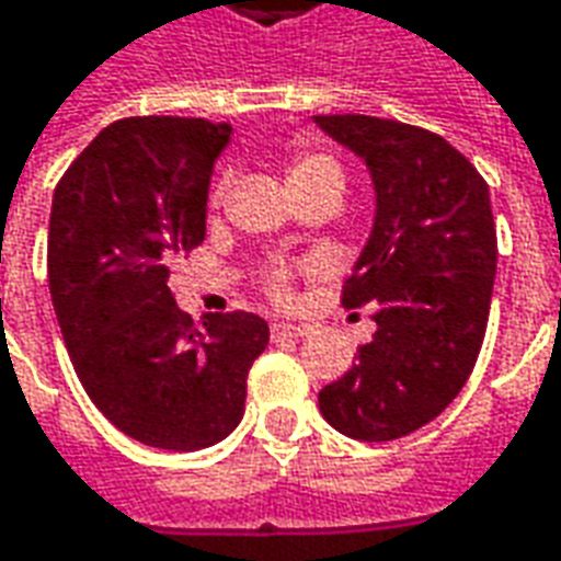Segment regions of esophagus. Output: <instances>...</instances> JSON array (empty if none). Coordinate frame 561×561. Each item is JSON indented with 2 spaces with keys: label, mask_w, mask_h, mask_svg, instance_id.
I'll return each instance as SVG.
<instances>
[{
  "label": "esophagus",
  "mask_w": 561,
  "mask_h": 561,
  "mask_svg": "<svg viewBox=\"0 0 561 561\" xmlns=\"http://www.w3.org/2000/svg\"><path fill=\"white\" fill-rule=\"evenodd\" d=\"M306 333H309V328H304V324H285V321H276V324L270 328V336H273V342L300 340V336H306Z\"/></svg>",
  "instance_id": "obj_1"
}]
</instances>
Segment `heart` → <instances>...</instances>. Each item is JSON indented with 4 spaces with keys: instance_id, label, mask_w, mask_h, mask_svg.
I'll use <instances>...</instances> for the list:
<instances>
[{
    "instance_id": "obj_1",
    "label": "heart",
    "mask_w": 561,
    "mask_h": 561,
    "mask_svg": "<svg viewBox=\"0 0 561 561\" xmlns=\"http://www.w3.org/2000/svg\"><path fill=\"white\" fill-rule=\"evenodd\" d=\"M231 171L219 173V180L213 183V192H209V204H213V207H219L221 201H225L228 188H231ZM321 180H342L340 161L330 159L324 152H300V156L291 161V168H288V183H291V188H300V185L309 183H321ZM294 276H297V270H294V264H288V261H270L267 267H264V273H261V285H264V294H267L273 304H291Z\"/></svg>"
}]
</instances>
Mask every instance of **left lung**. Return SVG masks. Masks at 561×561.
Returning <instances> with one entry per match:
<instances>
[{"instance_id": "left-lung-1", "label": "left lung", "mask_w": 561, "mask_h": 561, "mask_svg": "<svg viewBox=\"0 0 561 561\" xmlns=\"http://www.w3.org/2000/svg\"><path fill=\"white\" fill-rule=\"evenodd\" d=\"M376 183V225L342 306L376 304L357 366L318 393L342 435L390 442L445 412L481 354L495 279L490 185L442 135L364 114L316 116Z\"/></svg>"}]
</instances>
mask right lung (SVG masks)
Masks as SVG:
<instances>
[{"label":"right lung","instance_id":"1","mask_svg":"<svg viewBox=\"0 0 561 561\" xmlns=\"http://www.w3.org/2000/svg\"><path fill=\"white\" fill-rule=\"evenodd\" d=\"M233 128L197 116H128L71 161L54 192L47 282L95 409L164 450L221 442L270 328L252 312L176 309L168 276L204 243L213 161Z\"/></svg>","mask_w":561,"mask_h":561}]
</instances>
